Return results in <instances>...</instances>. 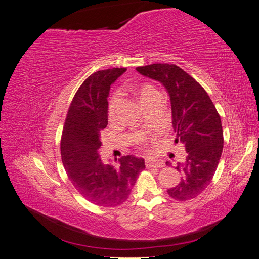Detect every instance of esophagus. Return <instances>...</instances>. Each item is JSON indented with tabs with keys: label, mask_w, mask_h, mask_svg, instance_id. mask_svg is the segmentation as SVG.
Instances as JSON below:
<instances>
[{
	"label": "esophagus",
	"mask_w": 259,
	"mask_h": 259,
	"mask_svg": "<svg viewBox=\"0 0 259 259\" xmlns=\"http://www.w3.org/2000/svg\"><path fill=\"white\" fill-rule=\"evenodd\" d=\"M146 166L147 167H164V163L161 161H150V160H147L146 161Z\"/></svg>",
	"instance_id": "34e87169"
}]
</instances>
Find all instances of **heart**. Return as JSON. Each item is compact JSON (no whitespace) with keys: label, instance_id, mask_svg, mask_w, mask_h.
<instances>
[{"label":"heart","instance_id":"1","mask_svg":"<svg viewBox=\"0 0 259 259\" xmlns=\"http://www.w3.org/2000/svg\"><path fill=\"white\" fill-rule=\"evenodd\" d=\"M136 93L139 97L140 103H142L145 107L152 103L153 100L158 99L161 97L159 91L156 90L153 85L149 84V83H144V84H140L137 86L136 89ZM120 101H121V97H120V94L119 93H115L114 95L111 97L110 101H109V106H108V114L110 117H113L117 108H119L120 105Z\"/></svg>","mask_w":259,"mask_h":259}]
</instances>
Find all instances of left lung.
I'll return each mask as SVG.
<instances>
[{
  "mask_svg": "<svg viewBox=\"0 0 259 259\" xmlns=\"http://www.w3.org/2000/svg\"><path fill=\"white\" fill-rule=\"evenodd\" d=\"M136 70L166 89L175 143H182L187 151L184 162L176 166L182 179L167 193L177 201L197 198L210 184L221 160L224 147L221 116L205 90L178 66L152 64Z\"/></svg>",
  "mask_w": 259,
  "mask_h": 259,
  "instance_id": "8db88e82",
  "label": "left lung"
}]
</instances>
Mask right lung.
I'll return each mask as SVG.
<instances>
[{"instance_id": "right-lung-1", "label": "right lung", "mask_w": 259, "mask_h": 259, "mask_svg": "<svg viewBox=\"0 0 259 259\" xmlns=\"http://www.w3.org/2000/svg\"><path fill=\"white\" fill-rule=\"evenodd\" d=\"M126 69L100 70L90 75L75 93L62 130L60 152L67 175L84 199L113 207L127 200L145 161L122 156L119 165L101 161L100 132L108 125V96L111 84Z\"/></svg>"}]
</instances>
